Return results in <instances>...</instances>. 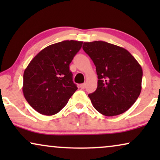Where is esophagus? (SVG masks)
Instances as JSON below:
<instances>
[{"instance_id":"esophagus-1","label":"esophagus","mask_w":160,"mask_h":160,"mask_svg":"<svg viewBox=\"0 0 160 160\" xmlns=\"http://www.w3.org/2000/svg\"><path fill=\"white\" fill-rule=\"evenodd\" d=\"M85 87H86V84H85V83H84V84H80V88L81 89H84Z\"/></svg>"}]
</instances>
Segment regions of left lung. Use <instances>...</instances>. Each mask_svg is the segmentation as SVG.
<instances>
[{
    "label": "left lung",
    "instance_id": "left-lung-1",
    "mask_svg": "<svg viewBox=\"0 0 160 160\" xmlns=\"http://www.w3.org/2000/svg\"><path fill=\"white\" fill-rule=\"evenodd\" d=\"M82 48L96 67L98 87L88 95L94 108L107 117L125 112L141 94V65L128 50L105 41L84 42Z\"/></svg>",
    "mask_w": 160,
    "mask_h": 160
}]
</instances>
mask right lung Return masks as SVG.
Returning <instances> with one entry per match:
<instances>
[{"label": "right lung", "instance_id": "obj_1", "mask_svg": "<svg viewBox=\"0 0 160 160\" xmlns=\"http://www.w3.org/2000/svg\"><path fill=\"white\" fill-rule=\"evenodd\" d=\"M82 43L71 40L48 46L25 68L23 95L37 112L47 116L56 114L77 90L69 65Z\"/></svg>", "mask_w": 160, "mask_h": 160}]
</instances>
